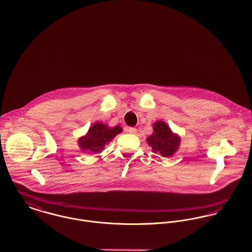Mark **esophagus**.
Here are the masks:
<instances>
[{
    "instance_id": "obj_1",
    "label": "esophagus",
    "mask_w": 252,
    "mask_h": 252,
    "mask_svg": "<svg viewBox=\"0 0 252 252\" xmlns=\"http://www.w3.org/2000/svg\"><path fill=\"white\" fill-rule=\"evenodd\" d=\"M127 131L131 134L137 133V129H136L135 127H128V128H127Z\"/></svg>"
}]
</instances>
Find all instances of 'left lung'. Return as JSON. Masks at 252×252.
<instances>
[{
  "label": "left lung",
  "mask_w": 252,
  "mask_h": 252,
  "mask_svg": "<svg viewBox=\"0 0 252 252\" xmlns=\"http://www.w3.org/2000/svg\"><path fill=\"white\" fill-rule=\"evenodd\" d=\"M154 132L147 139L148 145L154 153H159L163 157L172 156L180 145V138L172 134L165 123L158 121L153 125Z\"/></svg>",
  "instance_id": "8db88e82"
}]
</instances>
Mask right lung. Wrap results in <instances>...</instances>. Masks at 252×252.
<instances>
[{"label": "right lung", "mask_w": 252, "mask_h": 252, "mask_svg": "<svg viewBox=\"0 0 252 252\" xmlns=\"http://www.w3.org/2000/svg\"><path fill=\"white\" fill-rule=\"evenodd\" d=\"M121 132L122 128L119 126L109 128L106 125L95 123L89 128L88 134L78 141L79 146L82 150L91 153H100L104 149V145Z\"/></svg>", "instance_id": "obj_1"}]
</instances>
